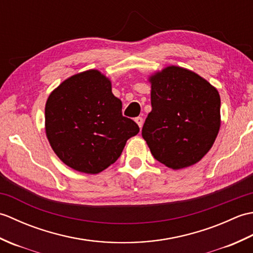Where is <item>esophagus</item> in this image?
<instances>
[{
  "label": "esophagus",
  "mask_w": 253,
  "mask_h": 253,
  "mask_svg": "<svg viewBox=\"0 0 253 253\" xmlns=\"http://www.w3.org/2000/svg\"><path fill=\"white\" fill-rule=\"evenodd\" d=\"M135 122L138 124V126L140 127V129H141V127L143 125V118L141 116H138V117L135 118Z\"/></svg>",
  "instance_id": "obj_1"
}]
</instances>
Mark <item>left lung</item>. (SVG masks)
I'll list each match as a JSON object with an SVG mask.
<instances>
[{"instance_id":"8db88e82","label":"left lung","mask_w":253,"mask_h":253,"mask_svg":"<svg viewBox=\"0 0 253 253\" xmlns=\"http://www.w3.org/2000/svg\"><path fill=\"white\" fill-rule=\"evenodd\" d=\"M151 82L152 110L142 137L159 162L179 169L199 162L212 148L221 126V99L206 79L169 66Z\"/></svg>"}]
</instances>
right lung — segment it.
I'll list each match as a JSON object with an SVG mask.
<instances>
[{"label":"right lung","mask_w":253,"mask_h":253,"mask_svg":"<svg viewBox=\"0 0 253 253\" xmlns=\"http://www.w3.org/2000/svg\"><path fill=\"white\" fill-rule=\"evenodd\" d=\"M45 131L53 151L67 166L98 174L116 162L139 126L123 116L122 101L112 93L110 80L91 69L66 79L50 94Z\"/></svg>","instance_id":"right-lung-1"}]
</instances>
